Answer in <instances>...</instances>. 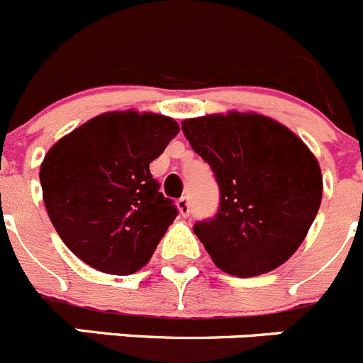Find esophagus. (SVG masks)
<instances>
[{"label":"esophagus","mask_w":363,"mask_h":363,"mask_svg":"<svg viewBox=\"0 0 363 363\" xmlns=\"http://www.w3.org/2000/svg\"><path fill=\"white\" fill-rule=\"evenodd\" d=\"M176 206H178L179 213L184 217H187L189 213H191V203H189L187 198H179L178 201H176Z\"/></svg>","instance_id":"esophagus-1"}]
</instances>
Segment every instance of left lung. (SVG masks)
<instances>
[{
	"label": "left lung",
	"mask_w": 363,
	"mask_h": 363,
	"mask_svg": "<svg viewBox=\"0 0 363 363\" xmlns=\"http://www.w3.org/2000/svg\"><path fill=\"white\" fill-rule=\"evenodd\" d=\"M182 130L219 185L217 213L194 224L213 264L239 278L285 264L305 240L323 198L312 151L260 113L185 119Z\"/></svg>",
	"instance_id": "obj_1"
}]
</instances>
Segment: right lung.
Masks as SVG:
<instances>
[{
    "instance_id": "add662e5",
    "label": "right lung",
    "mask_w": 363,
    "mask_h": 363,
    "mask_svg": "<svg viewBox=\"0 0 363 363\" xmlns=\"http://www.w3.org/2000/svg\"><path fill=\"white\" fill-rule=\"evenodd\" d=\"M158 113L108 112L62 137L44 157L48 216L65 246L91 267L133 274L150 262L178 208L150 164L178 135Z\"/></svg>"
}]
</instances>
